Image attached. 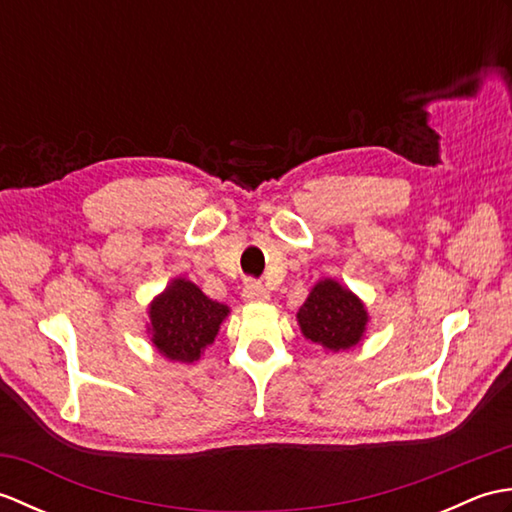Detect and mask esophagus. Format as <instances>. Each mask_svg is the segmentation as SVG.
Listing matches in <instances>:
<instances>
[{
	"mask_svg": "<svg viewBox=\"0 0 512 512\" xmlns=\"http://www.w3.org/2000/svg\"><path fill=\"white\" fill-rule=\"evenodd\" d=\"M242 297L248 301V303H262V301H268L270 295L268 290L259 284V281H248V284L244 286V292Z\"/></svg>",
	"mask_w": 512,
	"mask_h": 512,
	"instance_id": "obj_1",
	"label": "esophagus"
}]
</instances>
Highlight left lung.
Returning <instances> with one entry per match:
<instances>
[{
  "label": "left lung",
  "instance_id": "left-lung-1",
  "mask_svg": "<svg viewBox=\"0 0 512 512\" xmlns=\"http://www.w3.org/2000/svg\"><path fill=\"white\" fill-rule=\"evenodd\" d=\"M297 321L306 339L330 352H341L361 343L369 317L365 303L350 288L334 279H321L303 301Z\"/></svg>",
  "mask_w": 512,
  "mask_h": 512
}]
</instances>
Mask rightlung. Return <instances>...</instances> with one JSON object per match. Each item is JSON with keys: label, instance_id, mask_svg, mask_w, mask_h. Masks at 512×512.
Here are the masks:
<instances>
[{"label": "right lung", "instance_id": "1", "mask_svg": "<svg viewBox=\"0 0 512 512\" xmlns=\"http://www.w3.org/2000/svg\"><path fill=\"white\" fill-rule=\"evenodd\" d=\"M228 306L209 299L193 281L178 277L149 306V334L156 350L178 363H195L209 347Z\"/></svg>", "mask_w": 512, "mask_h": 512}]
</instances>
